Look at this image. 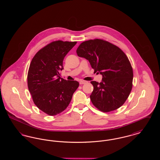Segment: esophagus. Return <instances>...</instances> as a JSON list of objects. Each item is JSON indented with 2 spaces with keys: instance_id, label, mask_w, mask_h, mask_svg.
I'll return each instance as SVG.
<instances>
[{
  "instance_id": "obj_1",
  "label": "esophagus",
  "mask_w": 160,
  "mask_h": 160,
  "mask_svg": "<svg viewBox=\"0 0 160 160\" xmlns=\"http://www.w3.org/2000/svg\"><path fill=\"white\" fill-rule=\"evenodd\" d=\"M86 83H87V82L84 81V80H80V82H79L80 84H83Z\"/></svg>"
}]
</instances>
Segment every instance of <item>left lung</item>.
<instances>
[{
    "label": "left lung",
    "instance_id": "8db88e82",
    "mask_svg": "<svg viewBox=\"0 0 160 160\" xmlns=\"http://www.w3.org/2000/svg\"><path fill=\"white\" fill-rule=\"evenodd\" d=\"M79 57L88 60L95 72L102 76L101 83L92 81L90 96L93 106L103 112L119 108L128 98L132 87L133 71L121 48L101 39L84 41L77 49Z\"/></svg>",
    "mask_w": 160,
    "mask_h": 160
}]
</instances>
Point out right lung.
Instances as JSON below:
<instances>
[{"label": "right lung", "mask_w": 160, "mask_h": 160, "mask_svg": "<svg viewBox=\"0 0 160 160\" xmlns=\"http://www.w3.org/2000/svg\"><path fill=\"white\" fill-rule=\"evenodd\" d=\"M77 42L56 41L39 50L33 58L28 86L33 101L46 114H59L68 106L79 83L61 78L59 71L67 54Z\"/></svg>", "instance_id": "obj_1"}]
</instances>
